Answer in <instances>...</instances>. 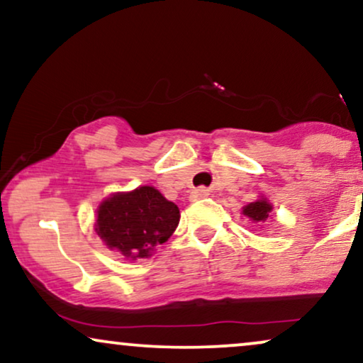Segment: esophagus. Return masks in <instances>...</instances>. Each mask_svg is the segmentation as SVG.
<instances>
[{
	"mask_svg": "<svg viewBox=\"0 0 363 363\" xmlns=\"http://www.w3.org/2000/svg\"><path fill=\"white\" fill-rule=\"evenodd\" d=\"M208 195H210V191L206 188H196V190L191 191V200H201V198H206Z\"/></svg>",
	"mask_w": 363,
	"mask_h": 363,
	"instance_id": "1",
	"label": "esophagus"
}]
</instances>
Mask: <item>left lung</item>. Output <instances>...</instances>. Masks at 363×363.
Instances as JSON below:
<instances>
[{
	"label": "left lung",
	"instance_id": "8db88e82",
	"mask_svg": "<svg viewBox=\"0 0 363 363\" xmlns=\"http://www.w3.org/2000/svg\"><path fill=\"white\" fill-rule=\"evenodd\" d=\"M272 210V205L266 198H261L255 203H250L242 208V215L250 218L252 223H264L269 218V213Z\"/></svg>",
	"mask_w": 363,
	"mask_h": 363
}]
</instances>
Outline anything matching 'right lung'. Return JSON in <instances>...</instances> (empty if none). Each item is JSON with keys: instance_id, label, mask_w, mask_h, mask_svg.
Returning a JSON list of instances; mask_svg holds the SVG:
<instances>
[{"instance_id": "obj_1", "label": "right lung", "mask_w": 363, "mask_h": 363, "mask_svg": "<svg viewBox=\"0 0 363 363\" xmlns=\"http://www.w3.org/2000/svg\"><path fill=\"white\" fill-rule=\"evenodd\" d=\"M180 210L153 186L113 193L99 205L96 231L125 259L150 257L177 230Z\"/></svg>"}]
</instances>
